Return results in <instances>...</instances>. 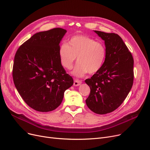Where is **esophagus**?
Masks as SVG:
<instances>
[{"mask_svg": "<svg viewBox=\"0 0 150 150\" xmlns=\"http://www.w3.org/2000/svg\"><path fill=\"white\" fill-rule=\"evenodd\" d=\"M81 81L79 80H75L74 82V86H80L81 84Z\"/></svg>", "mask_w": 150, "mask_h": 150, "instance_id": "1", "label": "esophagus"}]
</instances>
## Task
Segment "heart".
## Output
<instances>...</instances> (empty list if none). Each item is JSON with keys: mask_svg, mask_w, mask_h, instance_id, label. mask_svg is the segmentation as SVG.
Instances as JSON below:
<instances>
[{"mask_svg": "<svg viewBox=\"0 0 150 150\" xmlns=\"http://www.w3.org/2000/svg\"><path fill=\"white\" fill-rule=\"evenodd\" d=\"M58 56L61 66L68 70L72 68L77 57L78 62L72 74L83 77L87 73L95 74L100 70L106 59V50L103 44L93 38L75 35L59 47Z\"/></svg>", "mask_w": 150, "mask_h": 150, "instance_id": "obj_1", "label": "heart"}]
</instances>
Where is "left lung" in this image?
Returning <instances> with one entry per match:
<instances>
[{
	"instance_id": "1",
	"label": "left lung",
	"mask_w": 150,
	"mask_h": 150,
	"mask_svg": "<svg viewBox=\"0 0 150 150\" xmlns=\"http://www.w3.org/2000/svg\"><path fill=\"white\" fill-rule=\"evenodd\" d=\"M94 32L105 41L106 57L100 70L85 80L91 89L86 103L93 112L106 114L119 108L131 89L134 59L117 34Z\"/></svg>"
}]
</instances>
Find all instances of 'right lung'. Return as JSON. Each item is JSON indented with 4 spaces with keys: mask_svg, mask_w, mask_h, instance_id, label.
<instances>
[{
    "mask_svg": "<svg viewBox=\"0 0 150 150\" xmlns=\"http://www.w3.org/2000/svg\"><path fill=\"white\" fill-rule=\"evenodd\" d=\"M67 31L61 28L38 32L21 45L16 53L13 78L25 103L39 112H49L61 103L72 77L61 66L58 50Z\"/></svg>",
    "mask_w": 150,
    "mask_h": 150,
    "instance_id": "1",
    "label": "right lung"
}]
</instances>
